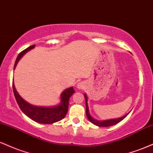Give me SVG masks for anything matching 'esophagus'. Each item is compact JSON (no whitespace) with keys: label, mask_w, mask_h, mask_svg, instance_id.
Listing matches in <instances>:
<instances>
[{"label":"esophagus","mask_w":153,"mask_h":153,"mask_svg":"<svg viewBox=\"0 0 153 153\" xmlns=\"http://www.w3.org/2000/svg\"><path fill=\"white\" fill-rule=\"evenodd\" d=\"M77 88L79 89V90H81V89H83L85 88V83L83 82H80L77 85Z\"/></svg>","instance_id":"34e87169"}]
</instances>
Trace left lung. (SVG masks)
Listing matches in <instances>:
<instances>
[{
	"mask_svg": "<svg viewBox=\"0 0 153 153\" xmlns=\"http://www.w3.org/2000/svg\"><path fill=\"white\" fill-rule=\"evenodd\" d=\"M84 96H85V107H86V115L88 120L90 121L91 123L95 124V125L98 126V127H110V126H113L117 124V123L120 122L121 121H122L123 119L125 118L129 114V112L128 114H127L126 115H124V117H120V118H117V119H108V120H103V121H99V120H96L95 119L94 117H91L90 111H89V108H88V96L86 94H84Z\"/></svg>",
	"mask_w": 153,
	"mask_h": 153,
	"instance_id": "1",
	"label": "left lung"
}]
</instances>
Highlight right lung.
Wrapping results in <instances>:
<instances>
[{"label": "right lung", "mask_w": 153, "mask_h": 153, "mask_svg": "<svg viewBox=\"0 0 153 153\" xmlns=\"http://www.w3.org/2000/svg\"><path fill=\"white\" fill-rule=\"evenodd\" d=\"M35 45H31L22 51L19 54L14 64V69L18 64L19 61L26 52L31 49L34 48ZM13 90L16 102L19 104V108L28 117L32 119L34 122L40 124H53L54 122H59L65 117L68 111V103L71 96L75 93L73 87L68 88L65 90L60 95V103L57 106H34L25 101L16 89L14 83L13 81Z\"/></svg>", "instance_id": "obj_1"}]
</instances>
